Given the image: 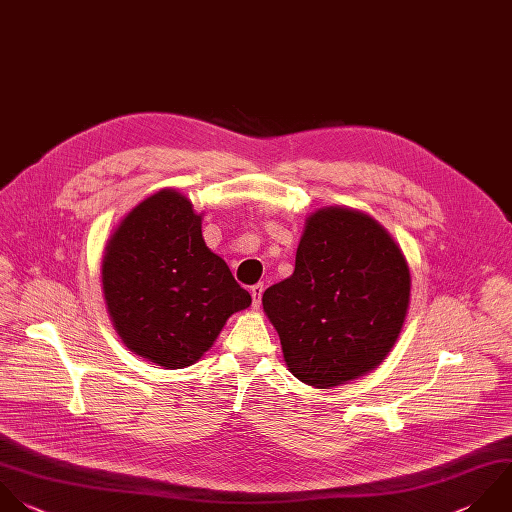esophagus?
Returning a JSON list of instances; mask_svg holds the SVG:
<instances>
[{
  "label": "esophagus",
  "instance_id": "34e87169",
  "mask_svg": "<svg viewBox=\"0 0 512 512\" xmlns=\"http://www.w3.org/2000/svg\"><path fill=\"white\" fill-rule=\"evenodd\" d=\"M262 292H264V286H262V284H254V286L250 288V294H252V306H254V310H258V308H260Z\"/></svg>",
  "mask_w": 512,
  "mask_h": 512
}]
</instances>
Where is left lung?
<instances>
[{
    "label": "left lung",
    "instance_id": "obj_1",
    "mask_svg": "<svg viewBox=\"0 0 512 512\" xmlns=\"http://www.w3.org/2000/svg\"><path fill=\"white\" fill-rule=\"evenodd\" d=\"M408 302L410 270L398 244L368 214L336 206L308 216L292 276L262 296L288 370L314 388L374 370Z\"/></svg>",
    "mask_w": 512,
    "mask_h": 512
}]
</instances>
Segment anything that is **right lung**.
I'll list each match as a JSON object with an SVG mask.
<instances>
[{"mask_svg": "<svg viewBox=\"0 0 512 512\" xmlns=\"http://www.w3.org/2000/svg\"><path fill=\"white\" fill-rule=\"evenodd\" d=\"M104 298L116 332L138 356L186 368L226 320L252 304L228 264L202 238V216L176 190L140 202L110 236Z\"/></svg>", "mask_w": 512, "mask_h": 512, "instance_id": "1", "label": "right lung"}]
</instances>
